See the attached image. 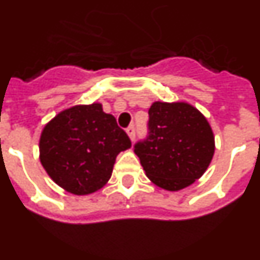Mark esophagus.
Listing matches in <instances>:
<instances>
[{
  "mask_svg": "<svg viewBox=\"0 0 260 260\" xmlns=\"http://www.w3.org/2000/svg\"><path fill=\"white\" fill-rule=\"evenodd\" d=\"M126 134H128V136H129L131 140L134 141L135 136H136V131H135V126L134 125L128 126V128H126Z\"/></svg>",
  "mask_w": 260,
  "mask_h": 260,
  "instance_id": "obj_1",
  "label": "esophagus"
}]
</instances>
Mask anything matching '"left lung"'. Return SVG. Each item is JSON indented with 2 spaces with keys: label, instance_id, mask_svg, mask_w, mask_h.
<instances>
[{
  "label": "left lung",
  "instance_id": "1",
  "mask_svg": "<svg viewBox=\"0 0 260 260\" xmlns=\"http://www.w3.org/2000/svg\"><path fill=\"white\" fill-rule=\"evenodd\" d=\"M148 113V136L135 144V153L154 185L181 190L211 162L215 147L210 124L197 108L182 102H154Z\"/></svg>",
  "mask_w": 260,
  "mask_h": 260
}]
</instances>
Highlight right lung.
<instances>
[{
    "instance_id": "right-lung-1",
    "label": "right lung",
    "mask_w": 260,
    "mask_h": 260,
    "mask_svg": "<svg viewBox=\"0 0 260 260\" xmlns=\"http://www.w3.org/2000/svg\"><path fill=\"white\" fill-rule=\"evenodd\" d=\"M131 148L125 131L102 104L74 106L43 128L39 158L51 180L69 193L99 190L112 174L116 156Z\"/></svg>"
}]
</instances>
